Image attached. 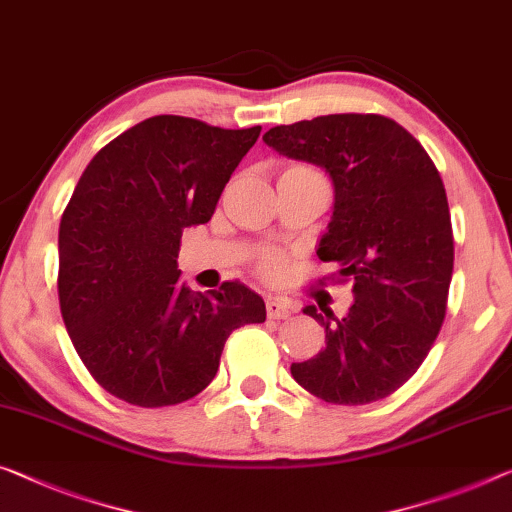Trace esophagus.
<instances>
[{"instance_id":"34e87169","label":"esophagus","mask_w":512,"mask_h":512,"mask_svg":"<svg viewBox=\"0 0 512 512\" xmlns=\"http://www.w3.org/2000/svg\"><path fill=\"white\" fill-rule=\"evenodd\" d=\"M265 309H267V318L283 320L293 313V304H290V300H286V297H270V300L265 302Z\"/></svg>"}]
</instances>
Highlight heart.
Instances as JSON below:
<instances>
[{
	"label": "heart",
	"instance_id": "1",
	"mask_svg": "<svg viewBox=\"0 0 512 512\" xmlns=\"http://www.w3.org/2000/svg\"><path fill=\"white\" fill-rule=\"evenodd\" d=\"M283 270V256L279 254V251H267V254L261 258V272L265 274V277H279Z\"/></svg>",
	"mask_w": 512,
	"mask_h": 512
}]
</instances>
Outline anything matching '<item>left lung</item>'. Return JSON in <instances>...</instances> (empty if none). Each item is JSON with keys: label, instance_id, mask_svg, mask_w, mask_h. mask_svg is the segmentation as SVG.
Listing matches in <instances>:
<instances>
[{"label": "left lung", "instance_id": "left-lung-1", "mask_svg": "<svg viewBox=\"0 0 512 512\" xmlns=\"http://www.w3.org/2000/svg\"><path fill=\"white\" fill-rule=\"evenodd\" d=\"M263 141L332 178L318 258L338 272L322 283H350L355 295L343 318L306 306L325 327V348L290 373L325 403L387 398L419 371L446 318L453 229L442 176L426 148L380 114L277 125Z\"/></svg>", "mask_w": 512, "mask_h": 512}]
</instances>
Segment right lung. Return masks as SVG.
<instances>
[{"label":"right lung","mask_w":512,"mask_h":512,"mask_svg":"<svg viewBox=\"0 0 512 512\" xmlns=\"http://www.w3.org/2000/svg\"><path fill=\"white\" fill-rule=\"evenodd\" d=\"M261 135L187 116H151L93 155L59 226V306L86 371L139 407L178 405L208 387L233 329L265 322L240 281L192 293L183 231L206 224Z\"/></svg>","instance_id":"obj_1"}]
</instances>
